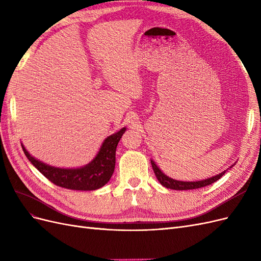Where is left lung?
<instances>
[{"label":"left lung","instance_id":"8db88e82","mask_svg":"<svg viewBox=\"0 0 261 261\" xmlns=\"http://www.w3.org/2000/svg\"><path fill=\"white\" fill-rule=\"evenodd\" d=\"M151 165H152L154 174H155L158 180L161 183V185L167 187V188H170V189H175V191H187V189H196V188H201L204 186H208L212 183H215V181H217L218 179H220V177H222L225 173V171H224L216 176L207 178V179L198 180V181H180V180L170 178L169 176L163 174L161 170H159V168L156 167L153 161H151Z\"/></svg>","mask_w":261,"mask_h":261}]
</instances>
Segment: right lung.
Masks as SVG:
<instances>
[{
    "label": "right lung",
    "instance_id": "add662e5",
    "mask_svg": "<svg viewBox=\"0 0 261 261\" xmlns=\"http://www.w3.org/2000/svg\"><path fill=\"white\" fill-rule=\"evenodd\" d=\"M126 128H122L113 135L109 136L102 144L97 156L89 163L80 169H60L45 164L35 159L22 147L28 160L34 167L57 186L74 189V191H94L105 186L111 178L115 168V151L118 141L122 138Z\"/></svg>",
    "mask_w": 261,
    "mask_h": 261
}]
</instances>
